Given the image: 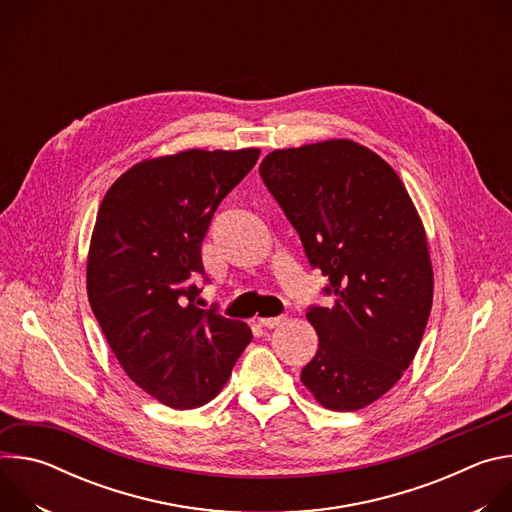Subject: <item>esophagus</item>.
<instances>
[{
	"label": "esophagus",
	"mask_w": 512,
	"mask_h": 512,
	"mask_svg": "<svg viewBox=\"0 0 512 512\" xmlns=\"http://www.w3.org/2000/svg\"><path fill=\"white\" fill-rule=\"evenodd\" d=\"M283 320H285L283 316H275V318H259V324H261V326H265V328H275V326H279Z\"/></svg>",
	"instance_id": "esophagus-1"
}]
</instances>
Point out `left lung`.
<instances>
[{
    "label": "left lung",
    "mask_w": 512,
    "mask_h": 512,
    "mask_svg": "<svg viewBox=\"0 0 512 512\" xmlns=\"http://www.w3.org/2000/svg\"><path fill=\"white\" fill-rule=\"evenodd\" d=\"M259 174L336 298L306 314L318 352L300 379L322 407L358 411L403 377L431 312L419 212L397 172L352 139L273 150Z\"/></svg>",
    "instance_id": "left-lung-1"
}]
</instances>
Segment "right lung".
<instances>
[{
  "instance_id": "right-lung-1",
  "label": "right lung",
  "mask_w": 512,
  "mask_h": 512,
  "mask_svg": "<svg viewBox=\"0 0 512 512\" xmlns=\"http://www.w3.org/2000/svg\"><path fill=\"white\" fill-rule=\"evenodd\" d=\"M259 148L184 150L141 160L107 190L87 255V294L127 377L172 409H194L227 385L253 334L194 304L200 245L221 200Z\"/></svg>"
}]
</instances>
